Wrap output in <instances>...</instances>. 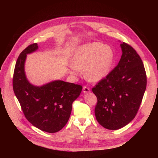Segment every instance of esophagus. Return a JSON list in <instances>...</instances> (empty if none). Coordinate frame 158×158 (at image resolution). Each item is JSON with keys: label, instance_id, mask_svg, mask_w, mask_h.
Wrapping results in <instances>:
<instances>
[{"label": "esophagus", "instance_id": "1", "mask_svg": "<svg viewBox=\"0 0 158 158\" xmlns=\"http://www.w3.org/2000/svg\"><path fill=\"white\" fill-rule=\"evenodd\" d=\"M90 92V89L89 88L86 87V86H84L83 87V92L86 94V93H89Z\"/></svg>", "mask_w": 158, "mask_h": 158}]
</instances>
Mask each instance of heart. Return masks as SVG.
Here are the masks:
<instances>
[{
  "instance_id": "obj_1",
  "label": "heart",
  "mask_w": 158,
  "mask_h": 158,
  "mask_svg": "<svg viewBox=\"0 0 158 158\" xmlns=\"http://www.w3.org/2000/svg\"><path fill=\"white\" fill-rule=\"evenodd\" d=\"M113 62L112 49L100 43L80 46L73 56L72 73L78 74L84 69V77L90 82H98L108 74Z\"/></svg>"
}]
</instances>
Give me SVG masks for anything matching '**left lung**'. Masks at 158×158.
<instances>
[{
  "label": "left lung",
  "mask_w": 158,
  "mask_h": 158,
  "mask_svg": "<svg viewBox=\"0 0 158 158\" xmlns=\"http://www.w3.org/2000/svg\"><path fill=\"white\" fill-rule=\"evenodd\" d=\"M118 64L92 88L98 102V122L109 130L126 126L135 117L146 88L144 66L135 49L125 42Z\"/></svg>",
  "instance_id": "8db88e82"
}]
</instances>
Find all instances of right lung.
<instances>
[{
    "label": "right lung",
    "mask_w": 158,
    "mask_h": 158,
    "mask_svg": "<svg viewBox=\"0 0 158 158\" xmlns=\"http://www.w3.org/2000/svg\"><path fill=\"white\" fill-rule=\"evenodd\" d=\"M38 49L37 44L27 46L19 55L13 76V89L27 120L42 131L55 133L67 123L72 106L82 86L56 80L35 86L26 78L24 64L27 54Z\"/></svg>",
    "instance_id": "obj_1"
}]
</instances>
